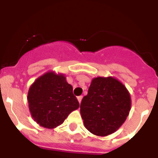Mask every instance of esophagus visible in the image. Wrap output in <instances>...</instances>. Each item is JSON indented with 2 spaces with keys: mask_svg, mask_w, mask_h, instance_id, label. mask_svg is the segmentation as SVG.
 Here are the masks:
<instances>
[{
  "mask_svg": "<svg viewBox=\"0 0 158 158\" xmlns=\"http://www.w3.org/2000/svg\"><path fill=\"white\" fill-rule=\"evenodd\" d=\"M81 100H82V96H78V97H77V100H78V102H79V104H81Z\"/></svg>",
  "mask_w": 158,
  "mask_h": 158,
  "instance_id": "34e87169",
  "label": "esophagus"
}]
</instances>
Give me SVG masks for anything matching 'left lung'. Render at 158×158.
<instances>
[{
  "instance_id": "8db88e82",
  "label": "left lung",
  "mask_w": 158,
  "mask_h": 158,
  "mask_svg": "<svg viewBox=\"0 0 158 158\" xmlns=\"http://www.w3.org/2000/svg\"><path fill=\"white\" fill-rule=\"evenodd\" d=\"M127 88L112 77L93 78L81 103L84 125L92 134L107 136L122 126L131 110Z\"/></svg>"
}]
</instances>
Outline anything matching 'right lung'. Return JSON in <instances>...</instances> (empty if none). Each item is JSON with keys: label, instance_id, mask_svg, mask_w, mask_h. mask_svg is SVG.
<instances>
[{"label": "right lung", "instance_id": "add662e5", "mask_svg": "<svg viewBox=\"0 0 158 158\" xmlns=\"http://www.w3.org/2000/svg\"><path fill=\"white\" fill-rule=\"evenodd\" d=\"M29 110L34 120L48 129L64 122L79 102L73 93V87L63 74L46 73L31 85L27 94Z\"/></svg>", "mask_w": 158, "mask_h": 158}]
</instances>
